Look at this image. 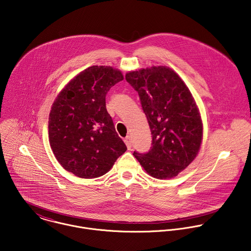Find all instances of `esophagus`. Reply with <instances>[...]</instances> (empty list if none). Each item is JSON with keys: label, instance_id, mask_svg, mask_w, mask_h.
I'll return each instance as SVG.
<instances>
[{"label": "esophagus", "instance_id": "34e87169", "mask_svg": "<svg viewBox=\"0 0 251 251\" xmlns=\"http://www.w3.org/2000/svg\"><path fill=\"white\" fill-rule=\"evenodd\" d=\"M124 142H125V144H126V146H127L128 150H131V148H132V139H131V137H130V136H127V137L124 139Z\"/></svg>", "mask_w": 251, "mask_h": 251}]
</instances>
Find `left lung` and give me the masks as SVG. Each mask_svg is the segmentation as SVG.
<instances>
[{
	"label": "left lung",
	"mask_w": 251,
	"mask_h": 251,
	"mask_svg": "<svg viewBox=\"0 0 251 251\" xmlns=\"http://www.w3.org/2000/svg\"><path fill=\"white\" fill-rule=\"evenodd\" d=\"M138 92L151 132L148 152L135 157L152 177L177 176L196 158L202 139L199 108L186 84L172 69L152 66L126 74Z\"/></svg>",
	"instance_id": "8db88e82"
}]
</instances>
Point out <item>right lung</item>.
I'll return each mask as SVG.
<instances>
[{
  "label": "right lung",
  "instance_id": "add662e5",
  "mask_svg": "<svg viewBox=\"0 0 251 251\" xmlns=\"http://www.w3.org/2000/svg\"><path fill=\"white\" fill-rule=\"evenodd\" d=\"M123 80L110 66H91L74 77L55 99L49 139L60 165L77 177L104 175L127 147L105 106L107 92Z\"/></svg>",
  "mask_w": 251,
  "mask_h": 251
}]
</instances>
